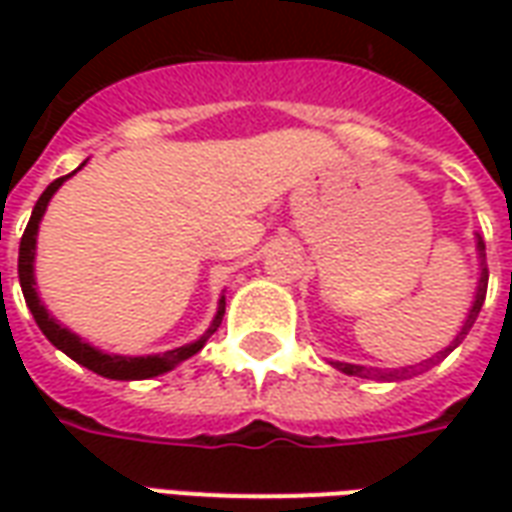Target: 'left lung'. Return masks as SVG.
I'll return each mask as SVG.
<instances>
[{"label":"left lung","instance_id":"left-lung-1","mask_svg":"<svg viewBox=\"0 0 512 512\" xmlns=\"http://www.w3.org/2000/svg\"><path fill=\"white\" fill-rule=\"evenodd\" d=\"M474 249H477V260H480V279H477V288H474V299H472V307H469V312H466V318H463L461 329H458V334L452 337V343L444 348V351H439L441 359L447 354H452L458 345L463 343V337L469 334V329L474 326V321H477V315H480V310H483V301H485V290H488V268H485V241L477 235L474 238ZM332 367H337L340 373H345V376H359V378H378V381H395V378H411L417 376L414 370H408V367H400V370H389V373H381V370H367V367L362 365H351V362H329Z\"/></svg>","mask_w":512,"mask_h":512}]
</instances>
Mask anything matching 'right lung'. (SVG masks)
Here are the masks:
<instances>
[{
    "label": "right lung",
    "instance_id": "right-lung-1",
    "mask_svg": "<svg viewBox=\"0 0 512 512\" xmlns=\"http://www.w3.org/2000/svg\"><path fill=\"white\" fill-rule=\"evenodd\" d=\"M84 164H87V161H84ZM79 169H73L71 175L57 178L54 183L46 186V191L40 194V200L35 202V208H32L27 230H24V235H21V246H18V279H21V290H24V299H27L29 312H32V318H35V323L40 326V332L46 334V340H49L54 348H60L62 354H68L73 362H79V365L87 367V370H93V373H98V376L112 378V381H142V378L164 376V373H169V370H175L180 362H186V359H191L194 354H200L202 345L208 343V337L219 329V323H222L224 318V293L219 296L216 315H213L211 326L202 332V337H197V340H191V343L186 345H180V348H172V351H164V354H147V356L109 354V351H101V348H95V345L87 343L82 334H76L71 332L68 326H62V323L57 321L49 310H46V304L40 301L38 279H35V255H38L40 222H43V213H46V208H49L51 197H54L62 183H65L68 178H73Z\"/></svg>",
    "mask_w": 512,
    "mask_h": 512
}]
</instances>
